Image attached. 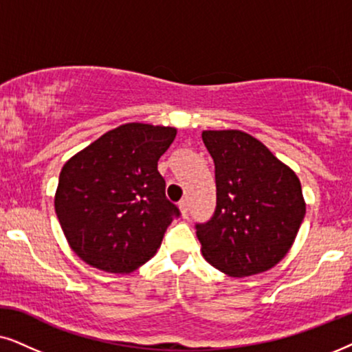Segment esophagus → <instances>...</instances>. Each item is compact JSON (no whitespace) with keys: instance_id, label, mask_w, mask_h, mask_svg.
<instances>
[{"instance_id":"obj_1","label":"esophagus","mask_w":352,"mask_h":352,"mask_svg":"<svg viewBox=\"0 0 352 352\" xmlns=\"http://www.w3.org/2000/svg\"><path fill=\"white\" fill-rule=\"evenodd\" d=\"M179 208H180V212H182V217H188V201L186 199H182L180 201V204H179Z\"/></svg>"}]
</instances>
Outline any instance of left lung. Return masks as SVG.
I'll return each mask as SVG.
<instances>
[{
  "mask_svg": "<svg viewBox=\"0 0 352 352\" xmlns=\"http://www.w3.org/2000/svg\"><path fill=\"white\" fill-rule=\"evenodd\" d=\"M203 142L217 186L214 215L196 225L204 259L230 277L272 269L293 246L306 215L301 182L241 130H204Z\"/></svg>",
  "mask_w": 352,
  "mask_h": 352,
  "instance_id": "8db88e82",
  "label": "left lung"
}]
</instances>
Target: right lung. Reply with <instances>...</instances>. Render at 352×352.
Wrapping results in <instances>:
<instances>
[{
	"mask_svg": "<svg viewBox=\"0 0 352 352\" xmlns=\"http://www.w3.org/2000/svg\"><path fill=\"white\" fill-rule=\"evenodd\" d=\"M175 135L173 127L130 122L64 164L56 215L69 246L88 265L130 274L156 254L180 214L157 170Z\"/></svg>",
	"mask_w": 352,
	"mask_h": 352,
	"instance_id": "add662e5",
	"label": "right lung"
}]
</instances>
